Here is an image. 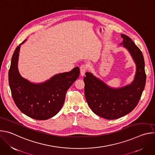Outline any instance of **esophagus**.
<instances>
[{"label":"esophagus","instance_id":"1","mask_svg":"<svg viewBox=\"0 0 155 155\" xmlns=\"http://www.w3.org/2000/svg\"><path fill=\"white\" fill-rule=\"evenodd\" d=\"M80 74L81 76H83L85 74V72H86L87 71V67L86 65H84V64H82L80 68Z\"/></svg>","mask_w":155,"mask_h":155}]
</instances>
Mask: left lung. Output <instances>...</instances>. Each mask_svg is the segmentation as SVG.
<instances>
[{
	"mask_svg": "<svg viewBox=\"0 0 155 155\" xmlns=\"http://www.w3.org/2000/svg\"><path fill=\"white\" fill-rule=\"evenodd\" d=\"M120 45L126 48L136 64L134 81L125 86H108L90 72L84 77V95L87 103L97 115L107 120H115L132 112L138 104L145 88L146 74L143 54L134 42L121 34Z\"/></svg>",
	"mask_w": 155,
	"mask_h": 155,
	"instance_id": "1",
	"label": "left lung"
}]
</instances>
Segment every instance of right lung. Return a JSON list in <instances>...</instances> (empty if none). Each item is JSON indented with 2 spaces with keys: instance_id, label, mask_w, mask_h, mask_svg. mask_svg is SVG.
<instances>
[{
  "instance_id": "right-lung-1",
  "label": "right lung",
  "mask_w": 155,
  "mask_h": 155,
  "mask_svg": "<svg viewBox=\"0 0 155 155\" xmlns=\"http://www.w3.org/2000/svg\"><path fill=\"white\" fill-rule=\"evenodd\" d=\"M12 58L8 81L12 95L18 108L28 117L38 120H48L56 115L62 108L69 88L78 78L80 69L56 74L41 83H33L20 75L18 61L21 45Z\"/></svg>"
}]
</instances>
